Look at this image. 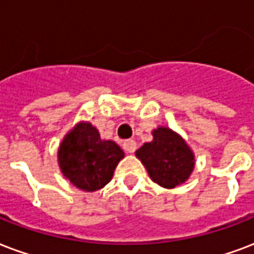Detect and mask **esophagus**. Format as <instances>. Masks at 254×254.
I'll use <instances>...</instances> for the list:
<instances>
[{"mask_svg": "<svg viewBox=\"0 0 254 254\" xmlns=\"http://www.w3.org/2000/svg\"><path fill=\"white\" fill-rule=\"evenodd\" d=\"M124 150L127 153H134L135 149H137V144H135L134 140H127L124 141Z\"/></svg>", "mask_w": 254, "mask_h": 254, "instance_id": "34e87169", "label": "esophagus"}]
</instances>
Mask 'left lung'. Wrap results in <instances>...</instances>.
<instances>
[{"instance_id":"obj_1","label":"left lung","mask_w":254,"mask_h":254,"mask_svg":"<svg viewBox=\"0 0 254 254\" xmlns=\"http://www.w3.org/2000/svg\"><path fill=\"white\" fill-rule=\"evenodd\" d=\"M153 140L145 142L135 156L160 187L172 189L189 179L194 168V154L181 135L169 127L152 131Z\"/></svg>"}]
</instances>
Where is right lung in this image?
Segmentation results:
<instances>
[{
  "label": "right lung",
  "mask_w": 254,
  "mask_h": 254,
  "mask_svg": "<svg viewBox=\"0 0 254 254\" xmlns=\"http://www.w3.org/2000/svg\"><path fill=\"white\" fill-rule=\"evenodd\" d=\"M123 158V149L114 141L101 140L90 123L77 124L58 148V165L63 174L85 191L105 187Z\"/></svg>",
  "instance_id": "obj_1"
}]
</instances>
